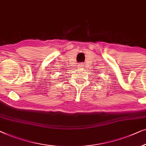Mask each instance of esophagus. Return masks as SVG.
I'll list each match as a JSON object with an SVG mask.
<instances>
[{
    "label": "esophagus",
    "mask_w": 146,
    "mask_h": 146,
    "mask_svg": "<svg viewBox=\"0 0 146 146\" xmlns=\"http://www.w3.org/2000/svg\"><path fill=\"white\" fill-rule=\"evenodd\" d=\"M84 65H84L83 63H79V67L80 69H83L84 68Z\"/></svg>",
    "instance_id": "obj_1"
}]
</instances>
